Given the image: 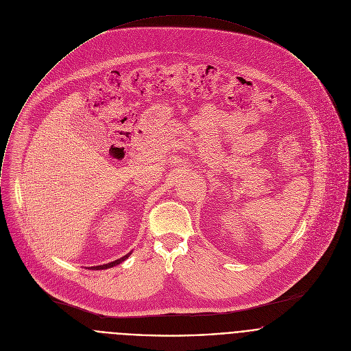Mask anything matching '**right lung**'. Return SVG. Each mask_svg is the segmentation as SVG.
<instances>
[{"label": "right lung", "mask_w": 351, "mask_h": 351, "mask_svg": "<svg viewBox=\"0 0 351 351\" xmlns=\"http://www.w3.org/2000/svg\"><path fill=\"white\" fill-rule=\"evenodd\" d=\"M129 254L130 253H128V254H125L123 257H121V258H118V260H114V261H112V263H108V264H102V265H97V267H91L90 269H108V268H112V267H114V265H117L119 263H122L123 260H126L128 257H129Z\"/></svg>", "instance_id": "1"}]
</instances>
